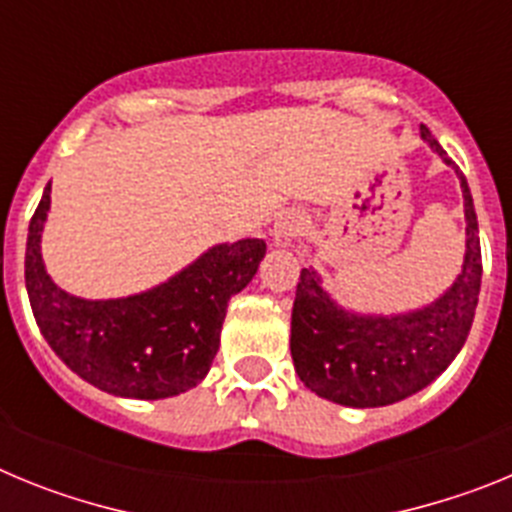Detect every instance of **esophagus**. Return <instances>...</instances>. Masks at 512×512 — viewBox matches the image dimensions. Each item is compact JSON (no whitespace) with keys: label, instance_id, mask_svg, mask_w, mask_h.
Instances as JSON below:
<instances>
[{"label":"esophagus","instance_id":"34e87169","mask_svg":"<svg viewBox=\"0 0 512 512\" xmlns=\"http://www.w3.org/2000/svg\"><path fill=\"white\" fill-rule=\"evenodd\" d=\"M305 230V217L300 212H287L274 223V243L279 248H292Z\"/></svg>","mask_w":512,"mask_h":512}]
</instances>
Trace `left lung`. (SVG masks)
Instances as JSON below:
<instances>
[{
    "instance_id": "left-lung-1",
    "label": "left lung",
    "mask_w": 512,
    "mask_h": 512,
    "mask_svg": "<svg viewBox=\"0 0 512 512\" xmlns=\"http://www.w3.org/2000/svg\"><path fill=\"white\" fill-rule=\"evenodd\" d=\"M420 135L451 166L431 130ZM467 253L456 282L436 302L402 315H364L330 300L312 269L300 271L292 307V361L307 390L346 408H382L415 395L456 359L472 328L482 284L477 212L459 169Z\"/></svg>"
}]
</instances>
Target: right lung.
Listing matches in <instances>:
<instances>
[{
	"label": "right lung",
	"mask_w": 512,
	"mask_h": 512,
	"mask_svg": "<svg viewBox=\"0 0 512 512\" xmlns=\"http://www.w3.org/2000/svg\"><path fill=\"white\" fill-rule=\"evenodd\" d=\"M48 210L51 184L27 230L25 287L35 323L58 359L117 397L164 400L197 387L220 348L228 300L251 282L266 243H220L148 292L84 300L56 287L45 271L40 238Z\"/></svg>",
	"instance_id": "1"
}]
</instances>
